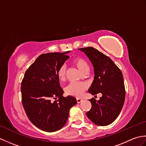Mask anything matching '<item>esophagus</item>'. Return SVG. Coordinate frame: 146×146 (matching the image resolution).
Returning a JSON list of instances; mask_svg holds the SVG:
<instances>
[{
    "label": "esophagus",
    "mask_w": 146,
    "mask_h": 146,
    "mask_svg": "<svg viewBox=\"0 0 146 146\" xmlns=\"http://www.w3.org/2000/svg\"><path fill=\"white\" fill-rule=\"evenodd\" d=\"M76 102H77V103H80V102H82V99H81V98H76Z\"/></svg>",
    "instance_id": "34e87169"
}]
</instances>
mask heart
Wrapping results in <instances>:
<instances>
[{
    "instance_id": "obj_1",
    "label": "heart",
    "mask_w": 146,
    "mask_h": 146,
    "mask_svg": "<svg viewBox=\"0 0 146 146\" xmlns=\"http://www.w3.org/2000/svg\"><path fill=\"white\" fill-rule=\"evenodd\" d=\"M74 65L81 71L82 73L88 71L89 66L86 61L82 58L78 57L73 61ZM66 70L64 66H61L58 70V77L60 81H63L65 79ZM87 89V85L85 83H71L65 89L66 94L73 97H80L82 96L83 93Z\"/></svg>"
}]
</instances>
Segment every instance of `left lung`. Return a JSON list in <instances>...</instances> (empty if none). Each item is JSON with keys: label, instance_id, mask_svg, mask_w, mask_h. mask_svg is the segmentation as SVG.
<instances>
[{"label": "left lung", "instance_id": "8db88e82", "mask_svg": "<svg viewBox=\"0 0 146 146\" xmlns=\"http://www.w3.org/2000/svg\"><path fill=\"white\" fill-rule=\"evenodd\" d=\"M85 52L94 68V80L88 90L93 95L101 93L99 100L90 99L92 108L86 116L95 124H110L120 114L124 104L125 90L120 70L111 59L92 47L78 49Z\"/></svg>", "mask_w": 146, "mask_h": 146}]
</instances>
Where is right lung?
Here are the masks:
<instances>
[{
    "instance_id": "obj_1",
    "label": "right lung",
    "mask_w": 146,
    "mask_h": 146,
    "mask_svg": "<svg viewBox=\"0 0 146 146\" xmlns=\"http://www.w3.org/2000/svg\"><path fill=\"white\" fill-rule=\"evenodd\" d=\"M70 52L41 54L24 74L21 83L22 103L34 125L46 132L57 131L66 124L75 97L63 96L58 70ZM55 99V101L53 100Z\"/></svg>"
}]
</instances>
